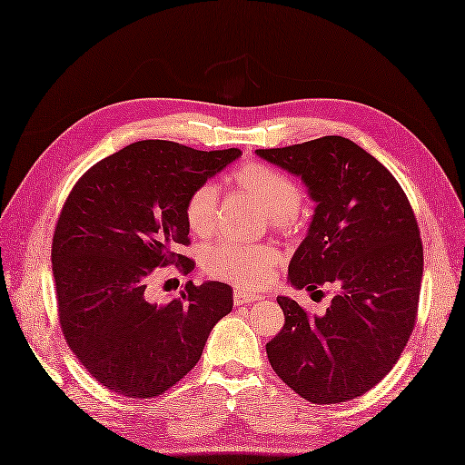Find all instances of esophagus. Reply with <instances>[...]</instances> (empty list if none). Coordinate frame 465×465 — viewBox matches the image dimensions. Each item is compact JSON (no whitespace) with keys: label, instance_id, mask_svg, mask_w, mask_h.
<instances>
[{"label":"esophagus","instance_id":"1","mask_svg":"<svg viewBox=\"0 0 465 465\" xmlns=\"http://www.w3.org/2000/svg\"><path fill=\"white\" fill-rule=\"evenodd\" d=\"M259 299H261V296H259V294H253V292H247V291H242V289H235V291H233V302H235V306L255 302V301H259Z\"/></svg>","mask_w":465,"mask_h":465}]
</instances>
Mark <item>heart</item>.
<instances>
[{
	"mask_svg": "<svg viewBox=\"0 0 465 465\" xmlns=\"http://www.w3.org/2000/svg\"><path fill=\"white\" fill-rule=\"evenodd\" d=\"M232 181L247 196H252L279 228L291 225L299 216L301 188L287 173L269 164L245 163L232 173ZM216 184H198L184 204L188 230L198 237H208L216 228ZM277 263L279 252L271 245H243L223 240L210 245L204 253L206 272L243 289L261 287Z\"/></svg>",
	"mask_w": 465,
	"mask_h": 465,
	"instance_id": "heart-1",
	"label": "heart"
}]
</instances>
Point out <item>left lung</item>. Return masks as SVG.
<instances>
[{
    "instance_id": "obj_1",
    "label": "left lung",
    "mask_w": 465,
    "mask_h": 465,
    "mask_svg": "<svg viewBox=\"0 0 465 465\" xmlns=\"http://www.w3.org/2000/svg\"><path fill=\"white\" fill-rule=\"evenodd\" d=\"M257 154L301 176L316 202L289 282L338 289L322 316L279 296L284 326L267 343L269 363L314 404L361 397L397 363L416 322L424 259L411 202L397 178L346 137Z\"/></svg>"
}]
</instances>
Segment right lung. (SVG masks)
I'll list each match as a JSON object with an SVG mask.
<instances>
[{"instance_id": "obj_1", "label": "right lung", "mask_w": 465, "mask_h": 465, "mask_svg": "<svg viewBox=\"0 0 465 465\" xmlns=\"http://www.w3.org/2000/svg\"><path fill=\"white\" fill-rule=\"evenodd\" d=\"M147 139L102 159L68 194L53 237L58 320L86 371L117 395L153 399L193 369L212 328L232 312L225 282H186L181 299L154 302L157 267L184 275L194 261L184 204L190 193L240 157Z\"/></svg>"}]
</instances>
